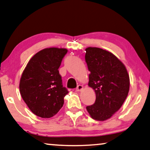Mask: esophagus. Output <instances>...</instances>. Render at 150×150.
I'll list each match as a JSON object with an SVG mask.
<instances>
[{
  "label": "esophagus",
  "mask_w": 150,
  "mask_h": 150,
  "mask_svg": "<svg viewBox=\"0 0 150 150\" xmlns=\"http://www.w3.org/2000/svg\"><path fill=\"white\" fill-rule=\"evenodd\" d=\"M82 89H83V86H81V85H78V86H77V88H76V91H81Z\"/></svg>",
  "instance_id": "esophagus-1"
}]
</instances>
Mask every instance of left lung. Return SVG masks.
<instances>
[{"instance_id": "left-lung-1", "label": "left lung", "mask_w": 150, "mask_h": 150, "mask_svg": "<svg viewBox=\"0 0 150 150\" xmlns=\"http://www.w3.org/2000/svg\"><path fill=\"white\" fill-rule=\"evenodd\" d=\"M85 59L90 71L88 86L96 93L94 104L86 109L93 119L103 121L119 110L128 95L129 76L124 64L108 51L86 49Z\"/></svg>"}]
</instances>
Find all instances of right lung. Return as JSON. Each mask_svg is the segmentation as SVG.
Returning a JSON list of instances; mask_svg holds the SVG:
<instances>
[{"label": "right lung", "instance_id": "add662e5", "mask_svg": "<svg viewBox=\"0 0 150 150\" xmlns=\"http://www.w3.org/2000/svg\"><path fill=\"white\" fill-rule=\"evenodd\" d=\"M67 53L65 48L43 49L30 60L22 73L20 93L38 117H52L63 106L69 91L62 86L59 68Z\"/></svg>", "mask_w": 150, "mask_h": 150}]
</instances>
